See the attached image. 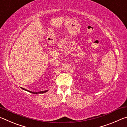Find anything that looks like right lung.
Wrapping results in <instances>:
<instances>
[{
	"label": "right lung",
	"mask_w": 127,
	"mask_h": 127,
	"mask_svg": "<svg viewBox=\"0 0 127 127\" xmlns=\"http://www.w3.org/2000/svg\"><path fill=\"white\" fill-rule=\"evenodd\" d=\"M22 89H23V90H26V91H29V92H31V93L34 94H38V93H44V92H46L48 91V90H46V91H42V92H32V91H29V90H25V89H23V88H22Z\"/></svg>",
	"instance_id": "add662e5"
}]
</instances>
